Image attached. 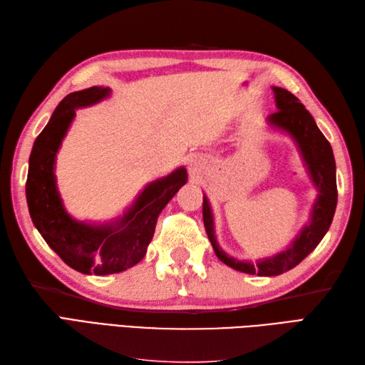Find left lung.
I'll return each instance as SVG.
<instances>
[{"instance_id": "left-lung-1", "label": "left lung", "mask_w": 365, "mask_h": 365, "mask_svg": "<svg viewBox=\"0 0 365 365\" xmlns=\"http://www.w3.org/2000/svg\"><path fill=\"white\" fill-rule=\"evenodd\" d=\"M274 91L278 110L269 116V121L289 132L295 141H297L304 162L308 165L312 182H314L319 190V199L314 210H312V219L309 225L303 228L299 238L294 241V244L286 252L279 253V255L274 258L252 264V262H244L227 257L219 249L213 232V216H211L207 197H203L202 203L203 225H205L208 240L211 241V245H213L216 257L225 262L227 266L240 270V272L252 275L258 274L259 277L279 275L295 267L300 261L307 258L328 232L337 205L336 162L331 144L328 143L325 135L319 130L314 118L303 107L297 96H294L291 91L279 87H274Z\"/></svg>"}]
</instances>
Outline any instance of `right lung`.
Listing matches in <instances>:
<instances>
[{"instance_id": "obj_1", "label": "right lung", "mask_w": 365, "mask_h": 365, "mask_svg": "<svg viewBox=\"0 0 365 365\" xmlns=\"http://www.w3.org/2000/svg\"><path fill=\"white\" fill-rule=\"evenodd\" d=\"M108 88L91 87L65 96L34 143L29 157L26 200L34 225L65 264L82 274H118L146 255L158 215L186 183L183 168L146 186L120 224L93 227L66 215L56 188L54 158L78 107L95 104Z\"/></svg>"}]
</instances>
